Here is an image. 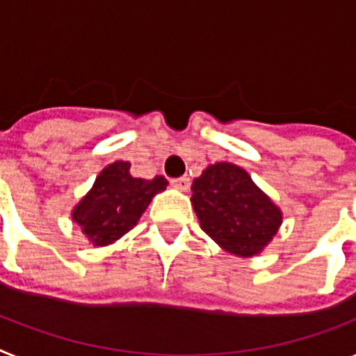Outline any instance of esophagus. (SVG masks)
I'll return each mask as SVG.
<instances>
[{
	"mask_svg": "<svg viewBox=\"0 0 356 356\" xmlns=\"http://www.w3.org/2000/svg\"><path fill=\"white\" fill-rule=\"evenodd\" d=\"M172 184L177 188V190H181V192H186L188 188H190V179H188L186 175H183V177L172 179Z\"/></svg>",
	"mask_w": 356,
	"mask_h": 356,
	"instance_id": "1",
	"label": "esophagus"
}]
</instances>
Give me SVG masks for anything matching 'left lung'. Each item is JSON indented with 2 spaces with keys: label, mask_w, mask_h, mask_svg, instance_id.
<instances>
[{
  "label": "left lung",
  "mask_w": 356,
  "mask_h": 356,
  "mask_svg": "<svg viewBox=\"0 0 356 356\" xmlns=\"http://www.w3.org/2000/svg\"><path fill=\"white\" fill-rule=\"evenodd\" d=\"M192 204L204 232L241 258L261 252L282 225V210L230 163L210 164L193 179Z\"/></svg>",
  "instance_id": "obj_1"
}]
</instances>
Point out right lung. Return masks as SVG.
<instances>
[{"instance_id":"1","label":"right lung","mask_w":356,"mask_h":356,"mask_svg":"<svg viewBox=\"0 0 356 356\" xmlns=\"http://www.w3.org/2000/svg\"><path fill=\"white\" fill-rule=\"evenodd\" d=\"M129 166L124 161L106 166L88 195L74 207L73 221L95 247L113 243L131 230L153 195L168 186L163 175L152 181L131 177Z\"/></svg>"}]
</instances>
